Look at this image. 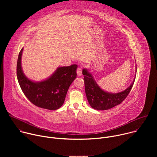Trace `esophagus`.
Masks as SVG:
<instances>
[{
    "label": "esophagus",
    "instance_id": "34e87169",
    "mask_svg": "<svg viewBox=\"0 0 157 157\" xmlns=\"http://www.w3.org/2000/svg\"><path fill=\"white\" fill-rule=\"evenodd\" d=\"M81 75H82V70H81V68H78L77 70V75L78 76H81Z\"/></svg>",
    "mask_w": 157,
    "mask_h": 157
}]
</instances>
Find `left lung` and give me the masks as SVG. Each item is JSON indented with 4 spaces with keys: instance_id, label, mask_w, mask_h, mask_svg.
<instances>
[{
    "instance_id": "8db88e82",
    "label": "left lung",
    "mask_w": 157,
    "mask_h": 157,
    "mask_svg": "<svg viewBox=\"0 0 157 157\" xmlns=\"http://www.w3.org/2000/svg\"><path fill=\"white\" fill-rule=\"evenodd\" d=\"M136 72L137 66L136 67ZM82 75H84L85 93L88 102L92 108L100 110H107L120 104L129 94L136 79L135 75L131 84L125 90L117 93H111L100 87L92 73L87 69L82 70Z\"/></svg>"
}]
</instances>
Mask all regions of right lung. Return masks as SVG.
Listing matches in <instances>:
<instances>
[{"mask_svg":"<svg viewBox=\"0 0 157 157\" xmlns=\"http://www.w3.org/2000/svg\"><path fill=\"white\" fill-rule=\"evenodd\" d=\"M20 50L17 64V76L22 91L35 105L48 110H56L62 106L68 89L76 79L77 64L58 67L48 78L41 81L29 79L21 68Z\"/></svg>","mask_w":157,"mask_h":157,"instance_id":"1","label":"right lung"}]
</instances>
